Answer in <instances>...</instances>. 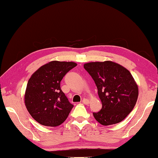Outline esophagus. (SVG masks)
<instances>
[{
    "mask_svg": "<svg viewBox=\"0 0 158 158\" xmlns=\"http://www.w3.org/2000/svg\"><path fill=\"white\" fill-rule=\"evenodd\" d=\"M82 103H83L85 105H87V104H89V101L87 98H83V99H82Z\"/></svg>",
    "mask_w": 158,
    "mask_h": 158,
    "instance_id": "esophagus-1",
    "label": "esophagus"
}]
</instances>
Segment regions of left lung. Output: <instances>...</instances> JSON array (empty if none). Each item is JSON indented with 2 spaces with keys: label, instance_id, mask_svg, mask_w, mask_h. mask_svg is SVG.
Wrapping results in <instances>:
<instances>
[{
  "label": "left lung",
  "instance_id": "1",
  "mask_svg": "<svg viewBox=\"0 0 158 158\" xmlns=\"http://www.w3.org/2000/svg\"><path fill=\"white\" fill-rule=\"evenodd\" d=\"M84 68L98 89L102 108L94 117L103 126L122 121L133 110L139 89L128 69L112 61L88 62Z\"/></svg>",
  "mask_w": 158,
  "mask_h": 158
}]
</instances>
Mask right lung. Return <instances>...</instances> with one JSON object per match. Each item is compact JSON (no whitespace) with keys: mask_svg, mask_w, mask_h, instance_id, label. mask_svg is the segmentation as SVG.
<instances>
[{"mask_svg":"<svg viewBox=\"0 0 158 158\" xmlns=\"http://www.w3.org/2000/svg\"><path fill=\"white\" fill-rule=\"evenodd\" d=\"M73 62L51 61L39 68L27 82L24 102L32 117L43 126L55 127L64 121L73 106L60 88Z\"/></svg>","mask_w":158,"mask_h":158,"instance_id":"right-lung-1","label":"right lung"}]
</instances>
